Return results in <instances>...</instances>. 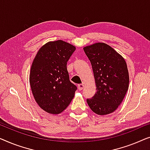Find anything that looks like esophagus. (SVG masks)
Wrapping results in <instances>:
<instances>
[{
  "mask_svg": "<svg viewBox=\"0 0 150 150\" xmlns=\"http://www.w3.org/2000/svg\"><path fill=\"white\" fill-rule=\"evenodd\" d=\"M84 87V84L83 83H80L78 85V89H79V90H83V88Z\"/></svg>",
  "mask_w": 150,
  "mask_h": 150,
  "instance_id": "1",
  "label": "esophagus"
}]
</instances>
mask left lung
Returning <instances> with one entry per match:
<instances>
[{
    "mask_svg": "<svg viewBox=\"0 0 150 150\" xmlns=\"http://www.w3.org/2000/svg\"><path fill=\"white\" fill-rule=\"evenodd\" d=\"M91 62L96 92L88 105L97 115L113 113L121 104L129 85V75L124 58L104 43L83 47Z\"/></svg>",
    "mask_w": 150,
    "mask_h": 150,
    "instance_id": "8db88e82",
    "label": "left lung"
}]
</instances>
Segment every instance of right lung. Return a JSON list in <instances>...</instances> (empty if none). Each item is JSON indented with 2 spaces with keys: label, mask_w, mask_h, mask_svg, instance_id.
<instances>
[{
  "label": "right lung",
  "mask_w": 150,
  "mask_h": 150,
  "mask_svg": "<svg viewBox=\"0 0 150 150\" xmlns=\"http://www.w3.org/2000/svg\"><path fill=\"white\" fill-rule=\"evenodd\" d=\"M75 49L62 40L49 41L34 58L29 81L35 101L46 112L59 114L75 96L77 87L69 80L67 63Z\"/></svg>",
  "instance_id": "add662e5"
}]
</instances>
